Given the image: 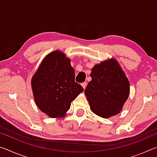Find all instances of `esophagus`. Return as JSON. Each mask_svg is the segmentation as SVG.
<instances>
[{
  "mask_svg": "<svg viewBox=\"0 0 157 157\" xmlns=\"http://www.w3.org/2000/svg\"><path fill=\"white\" fill-rule=\"evenodd\" d=\"M86 85H87V83L86 82H83V83H82V87H83L84 88V89L86 88Z\"/></svg>",
  "mask_w": 157,
  "mask_h": 157,
  "instance_id": "34e87169",
  "label": "esophagus"
}]
</instances>
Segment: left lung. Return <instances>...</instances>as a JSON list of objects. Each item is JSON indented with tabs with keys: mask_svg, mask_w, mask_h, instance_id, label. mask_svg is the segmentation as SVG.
<instances>
[{
	"mask_svg": "<svg viewBox=\"0 0 157 157\" xmlns=\"http://www.w3.org/2000/svg\"><path fill=\"white\" fill-rule=\"evenodd\" d=\"M85 95L93 113L103 118L123 109L129 95V82L118 61L111 59L95 65L90 74Z\"/></svg>",
	"mask_w": 157,
	"mask_h": 157,
	"instance_id": "8db88e82",
	"label": "left lung"
}]
</instances>
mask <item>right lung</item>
Segmentation results:
<instances>
[{"label": "right lung", "instance_id": "obj_1", "mask_svg": "<svg viewBox=\"0 0 157 157\" xmlns=\"http://www.w3.org/2000/svg\"><path fill=\"white\" fill-rule=\"evenodd\" d=\"M31 86L36 105L52 118L64 117L71 102L84 91L75 82L71 59L59 50L44 58L32 78Z\"/></svg>", "mask_w": 157, "mask_h": 157}]
</instances>
